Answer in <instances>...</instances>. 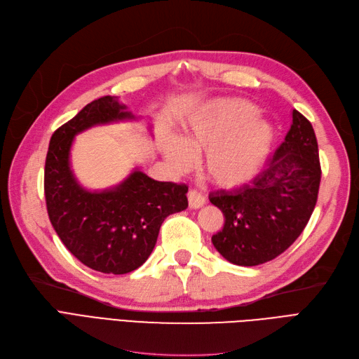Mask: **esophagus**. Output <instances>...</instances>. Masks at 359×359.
<instances>
[{
  "label": "esophagus",
  "mask_w": 359,
  "mask_h": 359,
  "mask_svg": "<svg viewBox=\"0 0 359 359\" xmlns=\"http://www.w3.org/2000/svg\"><path fill=\"white\" fill-rule=\"evenodd\" d=\"M187 199H189V206L191 210H198V208H201V206L205 205V198L196 190H190L187 193Z\"/></svg>",
  "instance_id": "1"
}]
</instances>
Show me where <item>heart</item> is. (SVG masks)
Listing matches in <instances>:
<instances>
[{
	"mask_svg": "<svg viewBox=\"0 0 359 359\" xmlns=\"http://www.w3.org/2000/svg\"><path fill=\"white\" fill-rule=\"evenodd\" d=\"M273 140V127L256 116L253 104L223 100L190 119L178 137H169L163 156L173 169L184 170L191 156L203 153L205 177L217 187L238 189L257 177Z\"/></svg>",
	"mask_w": 359,
	"mask_h": 359,
	"instance_id": "1",
	"label": "heart"
}]
</instances>
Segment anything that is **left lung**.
Segmentation results:
<instances>
[{
  "mask_svg": "<svg viewBox=\"0 0 359 359\" xmlns=\"http://www.w3.org/2000/svg\"><path fill=\"white\" fill-rule=\"evenodd\" d=\"M320 173L313 126L293 109L285 140L252 184L210 194L224 215L223 229L211 238L217 252L240 266H256L283 253L310 220Z\"/></svg>",
  "mask_w": 359,
  "mask_h": 359,
  "instance_id": "obj_1",
  "label": "left lung"
}]
</instances>
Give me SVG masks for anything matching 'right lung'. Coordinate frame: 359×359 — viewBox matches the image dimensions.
I'll return each instance as SVG.
<instances>
[{
  "label": "right lung",
  "instance_id": "1",
  "mask_svg": "<svg viewBox=\"0 0 359 359\" xmlns=\"http://www.w3.org/2000/svg\"><path fill=\"white\" fill-rule=\"evenodd\" d=\"M135 119L118 97L86 104L52 135L45 165L49 220L69 252L104 274H127L149 257L161 223L189 206L186 184L161 182L135 169L118 186L85 190L70 168V148L83 130Z\"/></svg>",
  "mask_w": 359,
  "mask_h": 359
}]
</instances>
